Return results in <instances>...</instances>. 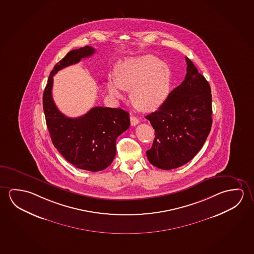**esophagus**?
Listing matches in <instances>:
<instances>
[{
  "label": "esophagus",
  "mask_w": 254,
  "mask_h": 254,
  "mask_svg": "<svg viewBox=\"0 0 254 254\" xmlns=\"http://www.w3.org/2000/svg\"><path fill=\"white\" fill-rule=\"evenodd\" d=\"M138 123H139V120L137 119V117H133V116L130 117V125H132V126H135V125H137Z\"/></svg>",
  "instance_id": "34e87169"
}]
</instances>
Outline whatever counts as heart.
<instances>
[{
    "label": "heart",
    "mask_w": 254,
    "mask_h": 254,
    "mask_svg": "<svg viewBox=\"0 0 254 254\" xmlns=\"http://www.w3.org/2000/svg\"><path fill=\"white\" fill-rule=\"evenodd\" d=\"M116 81H107L109 95L122 100L123 90H130V99L137 109L153 111L164 101L169 86V72L153 56L128 58L116 67Z\"/></svg>",
    "instance_id": "1"
}]
</instances>
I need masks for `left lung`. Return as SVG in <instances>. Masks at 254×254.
Listing matches in <instances>:
<instances>
[{"mask_svg":"<svg viewBox=\"0 0 254 254\" xmlns=\"http://www.w3.org/2000/svg\"><path fill=\"white\" fill-rule=\"evenodd\" d=\"M187 73L155 112L146 116L155 137L146 151L151 164L161 169L185 165L201 149L212 127L209 84L186 57Z\"/></svg>","mask_w":254,"mask_h":254,"instance_id":"obj_1","label":"left lung"}]
</instances>
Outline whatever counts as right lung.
I'll return each instance as SVG.
<instances>
[{"instance_id": "right-lung-1", "label": "right lung", "mask_w": 254, "mask_h": 254, "mask_svg": "<svg viewBox=\"0 0 254 254\" xmlns=\"http://www.w3.org/2000/svg\"><path fill=\"white\" fill-rule=\"evenodd\" d=\"M95 52L92 47L74 49L55 65L43 93L46 123L53 144L72 165L92 172L107 169L117 153V138L129 129V113L121 109L95 107L87 113L69 118L61 113L52 97L53 77Z\"/></svg>"}]
</instances>
